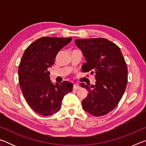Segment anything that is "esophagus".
Returning a JSON list of instances; mask_svg holds the SVG:
<instances>
[{"mask_svg": "<svg viewBox=\"0 0 146 146\" xmlns=\"http://www.w3.org/2000/svg\"><path fill=\"white\" fill-rule=\"evenodd\" d=\"M80 88V86H79L77 85V84H74V86H73V90H78V89H79Z\"/></svg>", "mask_w": 146, "mask_h": 146, "instance_id": "obj_1", "label": "esophagus"}]
</instances>
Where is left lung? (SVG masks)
Wrapping results in <instances>:
<instances>
[{
  "label": "left lung",
  "instance_id": "left-lung-1",
  "mask_svg": "<svg viewBox=\"0 0 146 146\" xmlns=\"http://www.w3.org/2000/svg\"><path fill=\"white\" fill-rule=\"evenodd\" d=\"M86 62L83 72L95 73V85L88 86V95L82 100L84 110L95 117L111 111L122 98L127 84V68L119 47L104 38L76 39Z\"/></svg>",
  "mask_w": 146,
  "mask_h": 146
}]
</instances>
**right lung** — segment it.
Returning <instances> with one entry per match:
<instances>
[{"label":"right lung","mask_w":146,"mask_h":146,"mask_svg":"<svg viewBox=\"0 0 146 146\" xmlns=\"http://www.w3.org/2000/svg\"><path fill=\"white\" fill-rule=\"evenodd\" d=\"M71 40L44 36L32 42L23 54L18 70L20 87L29 106L38 114L58 112L64 95L72 91L73 84L68 81L51 82L48 71L59 51Z\"/></svg>","instance_id":"1"}]
</instances>
